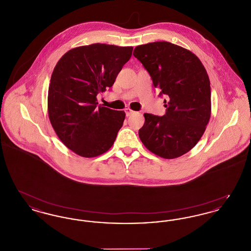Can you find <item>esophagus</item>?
Returning <instances> with one entry per match:
<instances>
[{"label": "esophagus", "instance_id": "1", "mask_svg": "<svg viewBox=\"0 0 251 251\" xmlns=\"http://www.w3.org/2000/svg\"><path fill=\"white\" fill-rule=\"evenodd\" d=\"M133 113H134V112H133L132 110H131L130 108H127V109H125V114H126V116H127V117H130L131 114H133Z\"/></svg>", "mask_w": 251, "mask_h": 251}]
</instances>
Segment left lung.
Returning <instances> with one entry per match:
<instances>
[{
	"instance_id": "left-lung-1",
	"label": "left lung",
	"mask_w": 251,
	"mask_h": 251,
	"mask_svg": "<svg viewBox=\"0 0 251 251\" xmlns=\"http://www.w3.org/2000/svg\"><path fill=\"white\" fill-rule=\"evenodd\" d=\"M133 56L149 72L159 97L167 98L166 115L144 114L138 131L142 143L166 159L183 155L200 141L211 117L210 80L202 63L190 50L166 41L137 46Z\"/></svg>"
}]
</instances>
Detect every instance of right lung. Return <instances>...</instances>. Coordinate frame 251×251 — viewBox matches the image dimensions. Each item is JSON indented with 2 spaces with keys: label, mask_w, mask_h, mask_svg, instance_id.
<instances>
[{
  "label": "right lung",
  "mask_w": 251,
  "mask_h": 251,
  "mask_svg": "<svg viewBox=\"0 0 251 251\" xmlns=\"http://www.w3.org/2000/svg\"><path fill=\"white\" fill-rule=\"evenodd\" d=\"M132 47L96 43L72 49L56 64L49 85V118L60 140L73 152L95 157L113 146L125 113L98 104L110 88Z\"/></svg>",
  "instance_id": "right-lung-1"
}]
</instances>
